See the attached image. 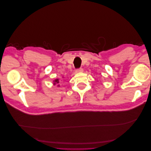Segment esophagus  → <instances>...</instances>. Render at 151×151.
I'll return each mask as SVG.
<instances>
[{"label": "esophagus", "mask_w": 151, "mask_h": 151, "mask_svg": "<svg viewBox=\"0 0 151 151\" xmlns=\"http://www.w3.org/2000/svg\"><path fill=\"white\" fill-rule=\"evenodd\" d=\"M76 72H83V68H77L76 69Z\"/></svg>", "instance_id": "esophagus-1"}]
</instances>
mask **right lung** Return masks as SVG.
<instances>
[{"mask_svg": "<svg viewBox=\"0 0 151 151\" xmlns=\"http://www.w3.org/2000/svg\"><path fill=\"white\" fill-rule=\"evenodd\" d=\"M55 83H53L54 84H58V83H59V81H58V79H56V80H55ZM58 87L60 86V85H57Z\"/></svg>", "mask_w": 151, "mask_h": 151, "instance_id": "obj_1", "label": "right lung"}]
</instances>
